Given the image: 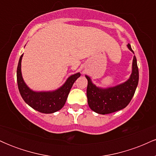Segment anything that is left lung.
<instances>
[{"label": "left lung", "mask_w": 156, "mask_h": 156, "mask_svg": "<svg viewBox=\"0 0 156 156\" xmlns=\"http://www.w3.org/2000/svg\"><path fill=\"white\" fill-rule=\"evenodd\" d=\"M128 48L133 53L130 44ZM88 85L87 96L89 108L94 112L107 114L117 112L125 108L131 101L139 82V69L136 58L134 55L132 66V73L130 78L125 83L111 88L102 89L92 83L90 78L86 76Z\"/></svg>", "instance_id": "obj_1"}]
</instances>
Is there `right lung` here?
<instances>
[{
    "label": "right lung",
    "mask_w": 156,
    "mask_h": 156,
    "mask_svg": "<svg viewBox=\"0 0 156 156\" xmlns=\"http://www.w3.org/2000/svg\"><path fill=\"white\" fill-rule=\"evenodd\" d=\"M20 58L17 69V80L20 95L28 105L44 114H52L59 111L65 104L69 91L73 83L79 78V73L68 78L65 83L59 89L53 92H34L25 83L21 73V60Z\"/></svg>",
    "instance_id": "right-lung-1"
}]
</instances>
